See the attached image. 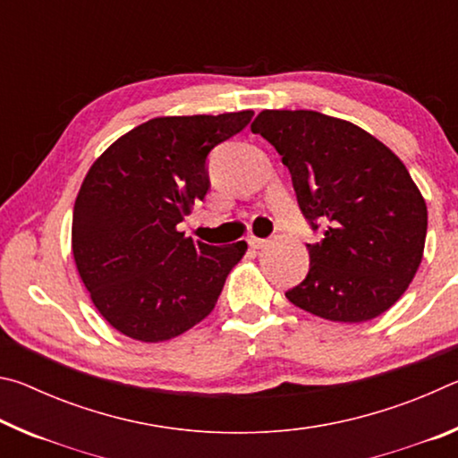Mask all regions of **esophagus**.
<instances>
[{"label": "esophagus", "instance_id": "1", "mask_svg": "<svg viewBox=\"0 0 458 458\" xmlns=\"http://www.w3.org/2000/svg\"><path fill=\"white\" fill-rule=\"evenodd\" d=\"M248 244H250L252 248H257V250H259V248H265L267 246V240L257 238V236H250V238H248Z\"/></svg>", "mask_w": 458, "mask_h": 458}]
</instances>
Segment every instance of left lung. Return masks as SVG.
Wrapping results in <instances>:
<instances>
[{
	"label": "left lung",
	"mask_w": 458,
	"mask_h": 458,
	"mask_svg": "<svg viewBox=\"0 0 458 458\" xmlns=\"http://www.w3.org/2000/svg\"><path fill=\"white\" fill-rule=\"evenodd\" d=\"M250 129L283 155L311 226L325 224L307 244L305 281L286 299L337 323L387 311L420 267L428 226L406 165L368 131L317 111H262Z\"/></svg>",
	"instance_id": "obj_1"
}]
</instances>
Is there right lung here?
<instances>
[{"instance_id":"1","label":"right lung","mask_w":458,"mask_h":458,"mask_svg":"<svg viewBox=\"0 0 458 458\" xmlns=\"http://www.w3.org/2000/svg\"><path fill=\"white\" fill-rule=\"evenodd\" d=\"M252 114L155 117L90 165L74 201L72 254L90 301L123 335L159 344L212 313L248 244H204L177 224L210 188L208 153Z\"/></svg>"}]
</instances>
